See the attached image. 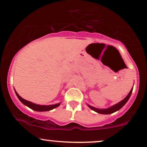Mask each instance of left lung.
<instances>
[{
    "label": "left lung",
    "instance_id": "8db88e82",
    "mask_svg": "<svg viewBox=\"0 0 147 147\" xmlns=\"http://www.w3.org/2000/svg\"><path fill=\"white\" fill-rule=\"evenodd\" d=\"M132 91H133V88L131 89V90L130 91V92L129 93V94L127 95V97L125 98V99L122 100V101H120V102L118 103V104H115V105H113V106H112L109 108H107V109H97V108L94 107H91L89 105H88V107H89L90 109H91L92 110H94V111L97 112V113H101V114H111V113H114V112L118 111V110H120V109H121L122 107H123L124 105L126 104V103H127V102L129 100V98H130L131 95Z\"/></svg>",
    "mask_w": 147,
    "mask_h": 147
}]
</instances>
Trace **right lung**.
<instances>
[{"mask_svg":"<svg viewBox=\"0 0 147 147\" xmlns=\"http://www.w3.org/2000/svg\"><path fill=\"white\" fill-rule=\"evenodd\" d=\"M17 97L18 98V99L20 100V101L21 102L22 104L26 105L27 107H28L34 110V111H50V110H52L53 109L58 107V106L60 105V103H58V104L56 105H36L35 103H33L32 102H29L26 100L23 99L20 97V96L18 94V93L15 91Z\"/></svg>","mask_w":147,"mask_h":147,"instance_id":"add662e5","label":"right lung"}]
</instances>
